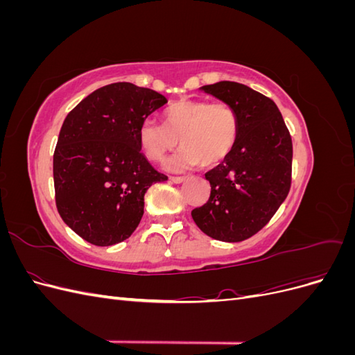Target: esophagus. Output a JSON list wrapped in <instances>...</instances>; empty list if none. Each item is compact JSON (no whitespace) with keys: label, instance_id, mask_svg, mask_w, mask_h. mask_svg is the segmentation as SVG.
<instances>
[{"label":"esophagus","instance_id":"esophagus-1","mask_svg":"<svg viewBox=\"0 0 355 355\" xmlns=\"http://www.w3.org/2000/svg\"><path fill=\"white\" fill-rule=\"evenodd\" d=\"M168 179L173 182V184H182V182H185L187 178H184V176H170Z\"/></svg>","mask_w":355,"mask_h":355}]
</instances>
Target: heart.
Here are the masks:
<instances>
[{
    "label": "heart",
    "mask_w": 355,
    "mask_h": 355,
    "mask_svg": "<svg viewBox=\"0 0 355 355\" xmlns=\"http://www.w3.org/2000/svg\"><path fill=\"white\" fill-rule=\"evenodd\" d=\"M137 137L142 154L151 161H163L180 141V151L166 161L167 170L184 171L200 163L213 167L237 144L239 116L227 103L182 99L164 111L163 124L145 120Z\"/></svg>",
    "instance_id": "obj_1"
}]
</instances>
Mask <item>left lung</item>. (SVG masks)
Here are the masks:
<instances>
[{"mask_svg":"<svg viewBox=\"0 0 355 355\" xmlns=\"http://www.w3.org/2000/svg\"><path fill=\"white\" fill-rule=\"evenodd\" d=\"M200 90L235 111L239 139L231 154L206 173L210 198L191 214L209 237L239 243L261 231L286 200L292 182V137L277 105L259 92L234 81Z\"/></svg>","mask_w":355,"mask_h":355,"instance_id":"8db88e82","label":"left lung"}]
</instances>
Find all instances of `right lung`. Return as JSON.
<instances>
[{"mask_svg":"<svg viewBox=\"0 0 355 355\" xmlns=\"http://www.w3.org/2000/svg\"><path fill=\"white\" fill-rule=\"evenodd\" d=\"M167 99L132 83L94 90L67 115L53 155L56 206L81 239L112 245L144 216L145 192L167 176L148 163L139 125Z\"/></svg>","mask_w":355,"mask_h":355,"instance_id":"1","label":"right lung"}]
</instances>
